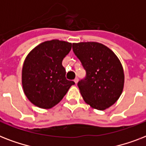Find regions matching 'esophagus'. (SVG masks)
<instances>
[{"label": "esophagus", "instance_id": "obj_1", "mask_svg": "<svg viewBox=\"0 0 146 146\" xmlns=\"http://www.w3.org/2000/svg\"><path fill=\"white\" fill-rule=\"evenodd\" d=\"M78 82H79V79H78V78H76L75 80H74V82H75L76 84Z\"/></svg>", "mask_w": 146, "mask_h": 146}]
</instances>
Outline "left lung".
I'll list each match as a JSON object with an SVG mask.
<instances>
[{
    "label": "left lung",
    "mask_w": 146,
    "mask_h": 146,
    "mask_svg": "<svg viewBox=\"0 0 146 146\" xmlns=\"http://www.w3.org/2000/svg\"><path fill=\"white\" fill-rule=\"evenodd\" d=\"M73 50L86 71V77L78 82L85 102L99 111L112 106L124 86L123 68L119 58L98 42L73 43Z\"/></svg>",
    "instance_id": "left-lung-1"
}]
</instances>
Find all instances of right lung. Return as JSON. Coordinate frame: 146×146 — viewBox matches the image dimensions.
<instances>
[{
  "instance_id": "obj_1",
  "label": "right lung",
  "mask_w": 146,
  "mask_h": 146,
  "mask_svg": "<svg viewBox=\"0 0 146 146\" xmlns=\"http://www.w3.org/2000/svg\"><path fill=\"white\" fill-rule=\"evenodd\" d=\"M72 44L57 39L35 47L26 56L22 70V85L29 102L40 108L49 109L59 103L75 84L66 79L62 61Z\"/></svg>"
}]
</instances>
